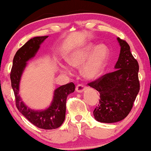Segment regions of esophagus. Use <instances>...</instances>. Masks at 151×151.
Masks as SVG:
<instances>
[{
  "mask_svg": "<svg viewBox=\"0 0 151 151\" xmlns=\"http://www.w3.org/2000/svg\"><path fill=\"white\" fill-rule=\"evenodd\" d=\"M86 88H87L86 86H85L84 85H83V84H79V85H78L77 86H76V90L78 92L81 93V92H83L84 90H86Z\"/></svg>",
  "mask_w": 151,
  "mask_h": 151,
  "instance_id": "esophagus-1",
  "label": "esophagus"
}]
</instances>
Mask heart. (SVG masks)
Segmentation results:
<instances>
[{
  "instance_id": "1",
  "label": "heart",
  "mask_w": 151,
  "mask_h": 151,
  "mask_svg": "<svg viewBox=\"0 0 151 151\" xmlns=\"http://www.w3.org/2000/svg\"><path fill=\"white\" fill-rule=\"evenodd\" d=\"M110 57L106 45L94 46L89 43L73 50L67 57L68 64L75 67L83 66V74L87 79H96L104 72Z\"/></svg>"
}]
</instances>
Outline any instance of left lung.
Instances as JSON below:
<instances>
[{"label": "left lung", "instance_id": "1", "mask_svg": "<svg viewBox=\"0 0 151 151\" xmlns=\"http://www.w3.org/2000/svg\"><path fill=\"white\" fill-rule=\"evenodd\" d=\"M120 52L113 72L88 83L99 92L98 106L93 111L100 122L113 123L123 120L133 107L140 90L139 64L125 40L118 38Z\"/></svg>", "mask_w": 151, "mask_h": 151}]
</instances>
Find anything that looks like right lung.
Segmentation results:
<instances>
[{
	"label": "right lung",
	"instance_id": "1",
	"mask_svg": "<svg viewBox=\"0 0 151 151\" xmlns=\"http://www.w3.org/2000/svg\"><path fill=\"white\" fill-rule=\"evenodd\" d=\"M47 37H34L17 50L13 59L10 80L15 96L16 106L19 111L29 122L38 128L54 129L60 127L64 122L66 115L67 96L75 91V85L73 83H69L56 89L51 105L48 109L42 111H35L27 106L19 94L20 80L24 68L27 66V61L36 55L40 44Z\"/></svg>",
	"mask_w": 151,
	"mask_h": 151
}]
</instances>
